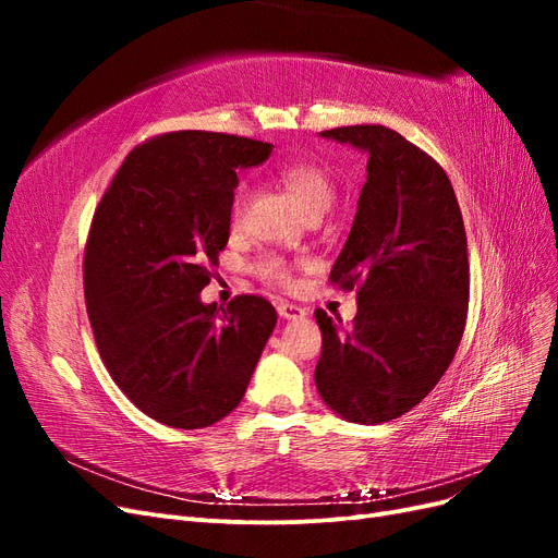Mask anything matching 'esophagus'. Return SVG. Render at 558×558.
Instances as JSON below:
<instances>
[{
	"mask_svg": "<svg viewBox=\"0 0 558 558\" xmlns=\"http://www.w3.org/2000/svg\"><path fill=\"white\" fill-rule=\"evenodd\" d=\"M277 312H279V316L281 318H286V320H295V318H305V310L302 307H298V305H291V302H279L277 305Z\"/></svg>",
	"mask_w": 558,
	"mask_h": 558,
	"instance_id": "esophagus-1",
	"label": "esophagus"
}]
</instances>
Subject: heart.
Wrapping results in <instances>:
<instances>
[{
    "instance_id": "1",
    "label": "heart",
    "mask_w": 558,
    "mask_h": 558,
    "mask_svg": "<svg viewBox=\"0 0 558 558\" xmlns=\"http://www.w3.org/2000/svg\"><path fill=\"white\" fill-rule=\"evenodd\" d=\"M279 183L289 191L298 207L305 211V216L314 214V211H328L332 199H335V183L332 177L318 167L314 162H291L283 165L279 170ZM248 197V189L242 185L238 191V199H234V209H232V221L238 223L242 214H244V205ZM260 275L275 283H289V269L279 260V258H265L260 263Z\"/></svg>"
}]
</instances>
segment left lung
Here are the masks:
<instances>
[{
    "instance_id": "1",
    "label": "left lung",
    "mask_w": 558,
    "mask_h": 558,
    "mask_svg": "<svg viewBox=\"0 0 558 558\" xmlns=\"http://www.w3.org/2000/svg\"><path fill=\"white\" fill-rule=\"evenodd\" d=\"M367 156V181L330 281L356 286L353 326L316 310V388L351 424L410 412L447 373L465 328L470 265L459 199L445 170L384 125L318 132Z\"/></svg>"
}]
</instances>
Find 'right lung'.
<instances>
[{
    "label": "right lung",
    "mask_w": 558,
    "mask_h": 558,
    "mask_svg": "<svg viewBox=\"0 0 558 558\" xmlns=\"http://www.w3.org/2000/svg\"><path fill=\"white\" fill-rule=\"evenodd\" d=\"M272 144L183 130L123 160L99 199L83 260L88 318L111 379L165 426L195 430L242 402L277 312L258 295L205 305L230 238L238 172Z\"/></svg>",
    "instance_id": "right-lung-1"
}]
</instances>
